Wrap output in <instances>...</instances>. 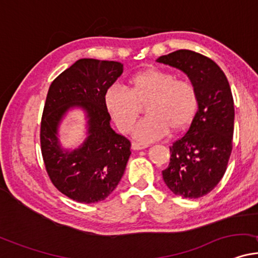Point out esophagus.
Listing matches in <instances>:
<instances>
[{"mask_svg":"<svg viewBox=\"0 0 258 258\" xmlns=\"http://www.w3.org/2000/svg\"><path fill=\"white\" fill-rule=\"evenodd\" d=\"M147 147H148L147 144H141V142H133L132 144V148L134 149V151H140V149H145Z\"/></svg>","mask_w":258,"mask_h":258,"instance_id":"34e87169","label":"esophagus"}]
</instances>
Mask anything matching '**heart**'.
Instances as JSON below:
<instances>
[{
  "mask_svg": "<svg viewBox=\"0 0 258 258\" xmlns=\"http://www.w3.org/2000/svg\"><path fill=\"white\" fill-rule=\"evenodd\" d=\"M146 116L134 129L135 139L151 142L163 138L168 129L180 132L190 125L199 107V94L191 82L177 80L172 73L148 68L128 79V91L118 86L105 93V106L118 129L132 130L141 106Z\"/></svg>",
  "mask_w": 258,
  "mask_h": 258,
  "instance_id": "1",
  "label": "heart"
}]
</instances>
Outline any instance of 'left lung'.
<instances>
[{
  "mask_svg": "<svg viewBox=\"0 0 258 258\" xmlns=\"http://www.w3.org/2000/svg\"><path fill=\"white\" fill-rule=\"evenodd\" d=\"M157 62L185 73L199 94L195 118L170 147V164L163 171L174 195L199 199L218 185L231 157L234 106L230 84L217 63L191 50H177Z\"/></svg>",
  "mask_w": 258,
  "mask_h": 258,
  "instance_id": "left-lung-1",
  "label": "left lung"
}]
</instances>
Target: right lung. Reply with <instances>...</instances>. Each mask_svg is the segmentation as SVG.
Instances as JSON below:
<instances>
[{
  "label": "right lung",
  "mask_w": 258,
  "mask_h": 258,
  "mask_svg": "<svg viewBox=\"0 0 258 258\" xmlns=\"http://www.w3.org/2000/svg\"><path fill=\"white\" fill-rule=\"evenodd\" d=\"M114 61L81 58L61 73L47 92L40 123L41 155L53 185L81 203L103 201L118 185L130 154V141L110 125L105 93L122 75ZM73 107L86 112L88 138L80 148L63 150L58 126Z\"/></svg>",
  "instance_id": "obj_1"
}]
</instances>
